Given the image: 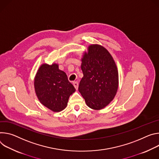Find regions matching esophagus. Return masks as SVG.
I'll list each match as a JSON object with an SVG mask.
<instances>
[{
    "label": "esophagus",
    "instance_id": "obj_1",
    "mask_svg": "<svg viewBox=\"0 0 159 159\" xmlns=\"http://www.w3.org/2000/svg\"><path fill=\"white\" fill-rule=\"evenodd\" d=\"M73 85H74V86H75V88L76 89V90H78V82H74L73 83Z\"/></svg>",
    "mask_w": 159,
    "mask_h": 159
}]
</instances>
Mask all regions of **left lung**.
<instances>
[{"instance_id":"1","label":"left lung","mask_w":159,"mask_h":159,"mask_svg":"<svg viewBox=\"0 0 159 159\" xmlns=\"http://www.w3.org/2000/svg\"><path fill=\"white\" fill-rule=\"evenodd\" d=\"M81 68L83 77L78 90L88 107L101 110L107 106L119 86L117 68L109 52L100 45H90L83 53Z\"/></svg>"}]
</instances>
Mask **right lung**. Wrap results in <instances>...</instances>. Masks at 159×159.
<instances>
[{"instance_id":"1","label":"right lung","mask_w":159,"mask_h":159,"mask_svg":"<svg viewBox=\"0 0 159 159\" xmlns=\"http://www.w3.org/2000/svg\"><path fill=\"white\" fill-rule=\"evenodd\" d=\"M34 87L40 103L56 112L66 107L70 95L76 91L56 63L42 64L40 66L34 79Z\"/></svg>"}]
</instances>
